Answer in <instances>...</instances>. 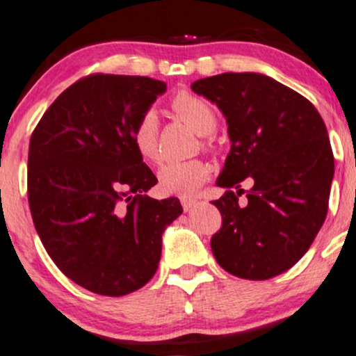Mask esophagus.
Masks as SVG:
<instances>
[{
	"mask_svg": "<svg viewBox=\"0 0 356 356\" xmlns=\"http://www.w3.org/2000/svg\"><path fill=\"white\" fill-rule=\"evenodd\" d=\"M179 200H181L183 210H185V211H190L195 207V203H197L193 198H190V197H181Z\"/></svg>",
	"mask_w": 356,
	"mask_h": 356,
	"instance_id": "esophagus-1",
	"label": "esophagus"
}]
</instances>
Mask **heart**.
I'll use <instances>...</instances> for the list:
<instances>
[{
  "label": "heart",
  "instance_id": "heart-1",
  "mask_svg": "<svg viewBox=\"0 0 356 356\" xmlns=\"http://www.w3.org/2000/svg\"><path fill=\"white\" fill-rule=\"evenodd\" d=\"M173 113L186 122L197 134H210L217 127V115L213 107L198 95L179 92L171 101ZM134 149L145 161H156L159 158V121L156 111L149 109L139 115L131 131ZM210 177V168L202 159L190 161H168L159 166L158 185L161 191L179 197H191Z\"/></svg>",
  "mask_w": 356,
  "mask_h": 356
}]
</instances>
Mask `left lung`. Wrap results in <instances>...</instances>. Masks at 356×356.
I'll list each match as a JSON object with an SVG mask.
<instances>
[{"label":"left lung","mask_w":356,"mask_h":356,"mask_svg":"<svg viewBox=\"0 0 356 356\" xmlns=\"http://www.w3.org/2000/svg\"><path fill=\"white\" fill-rule=\"evenodd\" d=\"M191 90L217 104L232 143L217 179L227 191L213 202L222 229L211 237V252L242 279L286 273L307 252L328 213L334 158L321 115L296 90L254 72L200 79ZM245 177L254 186L241 206Z\"/></svg>","instance_id":"1"}]
</instances>
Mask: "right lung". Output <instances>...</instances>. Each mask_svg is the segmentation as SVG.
<instances>
[{
  "instance_id": "right-lung-1",
  "label": "right lung",
  "mask_w": 356,
  "mask_h": 356,
  "mask_svg": "<svg viewBox=\"0 0 356 356\" xmlns=\"http://www.w3.org/2000/svg\"><path fill=\"white\" fill-rule=\"evenodd\" d=\"M166 83L94 74L72 83L35 127L28 203L43 247L67 277L102 296L138 291L156 273L161 235L183 213L154 200L158 183L131 131Z\"/></svg>"
}]
</instances>
